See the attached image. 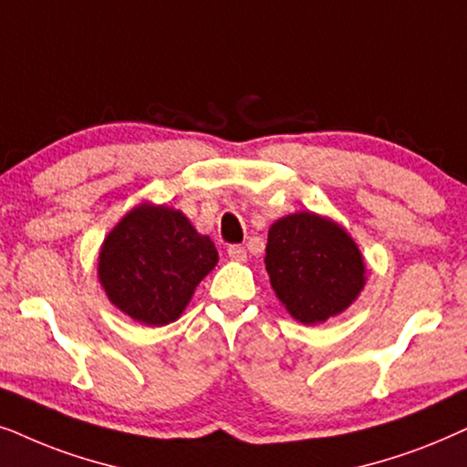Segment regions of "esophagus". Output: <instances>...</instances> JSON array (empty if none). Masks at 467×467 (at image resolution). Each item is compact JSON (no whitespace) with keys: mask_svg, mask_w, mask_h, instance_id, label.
<instances>
[{"mask_svg":"<svg viewBox=\"0 0 467 467\" xmlns=\"http://www.w3.org/2000/svg\"><path fill=\"white\" fill-rule=\"evenodd\" d=\"M228 258H230V260H237V263H245V260H247L245 247H241V245H228Z\"/></svg>","mask_w":467,"mask_h":467,"instance_id":"34e87169","label":"esophagus"}]
</instances>
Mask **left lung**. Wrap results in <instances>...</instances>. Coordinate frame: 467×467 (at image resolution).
I'll use <instances>...</instances> for the list:
<instances>
[{"instance_id": "1", "label": "left lung", "mask_w": 467, "mask_h": 467, "mask_svg": "<svg viewBox=\"0 0 467 467\" xmlns=\"http://www.w3.org/2000/svg\"><path fill=\"white\" fill-rule=\"evenodd\" d=\"M265 265L282 306L303 325L341 314L365 285V263L354 239L312 211L273 223Z\"/></svg>"}]
</instances>
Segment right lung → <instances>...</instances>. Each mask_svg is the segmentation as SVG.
<instances>
[{"instance_id": "obj_1", "label": "right lung", "mask_w": 467, "mask_h": 467, "mask_svg": "<svg viewBox=\"0 0 467 467\" xmlns=\"http://www.w3.org/2000/svg\"><path fill=\"white\" fill-rule=\"evenodd\" d=\"M217 265L213 241L182 211L142 202L110 230L98 258L109 301L147 327H164L188 307L196 285Z\"/></svg>"}]
</instances>
